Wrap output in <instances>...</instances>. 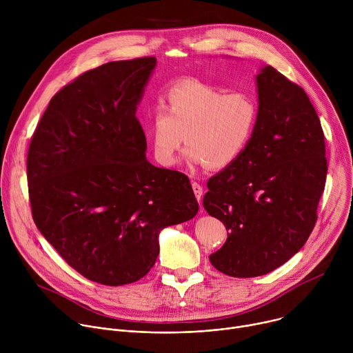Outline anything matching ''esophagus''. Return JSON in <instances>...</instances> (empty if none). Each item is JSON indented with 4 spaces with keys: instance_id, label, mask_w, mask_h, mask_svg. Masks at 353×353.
Instances as JSON below:
<instances>
[{
    "instance_id": "obj_1",
    "label": "esophagus",
    "mask_w": 353,
    "mask_h": 353,
    "mask_svg": "<svg viewBox=\"0 0 353 353\" xmlns=\"http://www.w3.org/2000/svg\"><path fill=\"white\" fill-rule=\"evenodd\" d=\"M192 191L195 194V198L198 199V203H201V198H203V187H201L198 183H192Z\"/></svg>"
}]
</instances>
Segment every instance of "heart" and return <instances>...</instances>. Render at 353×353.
<instances>
[{"instance_id":"b5f03b06","label":"heart","mask_w":353,"mask_h":353,"mask_svg":"<svg viewBox=\"0 0 353 353\" xmlns=\"http://www.w3.org/2000/svg\"><path fill=\"white\" fill-rule=\"evenodd\" d=\"M257 103L244 90L225 92L199 79H184L169 88L166 105L150 112L149 135L155 159L172 166L185 141L190 165L225 169L240 158L257 123Z\"/></svg>"}]
</instances>
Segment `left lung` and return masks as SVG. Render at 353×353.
Returning a JSON list of instances; mask_svg holds the SVG:
<instances>
[{"instance_id":"1","label":"left lung","mask_w":353,"mask_h":353,"mask_svg":"<svg viewBox=\"0 0 353 353\" xmlns=\"http://www.w3.org/2000/svg\"><path fill=\"white\" fill-rule=\"evenodd\" d=\"M244 152L208 180L205 211L229 230L211 264L234 278L265 275L305 245L327 179L320 119L305 89L267 65Z\"/></svg>"}]
</instances>
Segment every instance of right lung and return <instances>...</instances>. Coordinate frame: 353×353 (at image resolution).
Returning a JSON list of instances; mask_svg holds the SVG:
<instances>
[{
    "label": "right lung",
    "mask_w": 353,
    "mask_h": 353,
    "mask_svg": "<svg viewBox=\"0 0 353 353\" xmlns=\"http://www.w3.org/2000/svg\"><path fill=\"white\" fill-rule=\"evenodd\" d=\"M155 57L89 70L50 100L28 150L33 221L63 260L108 286L154 267L159 232L192 219L184 173L157 168L135 112Z\"/></svg>",
    "instance_id": "1"
}]
</instances>
